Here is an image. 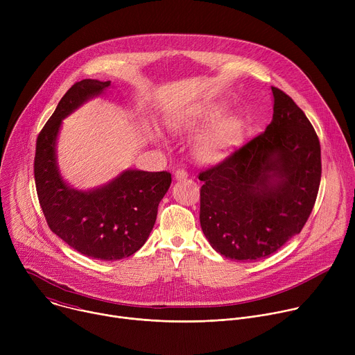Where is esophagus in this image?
<instances>
[{"mask_svg":"<svg viewBox=\"0 0 355 355\" xmlns=\"http://www.w3.org/2000/svg\"><path fill=\"white\" fill-rule=\"evenodd\" d=\"M174 177H175V180L177 181H181V180H185V178H188V173H187V170H177L175 173H174Z\"/></svg>","mask_w":355,"mask_h":355,"instance_id":"obj_1","label":"esophagus"}]
</instances>
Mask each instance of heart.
Returning <instances> with one entry per match:
<instances>
[{
  "label": "heart",
  "instance_id": "obj_1",
  "mask_svg": "<svg viewBox=\"0 0 355 355\" xmlns=\"http://www.w3.org/2000/svg\"><path fill=\"white\" fill-rule=\"evenodd\" d=\"M222 116V110L212 108L195 118H173L168 125L174 135H187L218 122ZM244 133L245 126L241 118H226L196 139L192 147L193 157L204 164L220 163L241 146Z\"/></svg>",
  "mask_w": 355,
  "mask_h": 355
}]
</instances>
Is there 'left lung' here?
Listing matches in <instances>:
<instances>
[{
	"instance_id": "1",
	"label": "left lung",
	"mask_w": 355,
	"mask_h": 355,
	"mask_svg": "<svg viewBox=\"0 0 355 355\" xmlns=\"http://www.w3.org/2000/svg\"><path fill=\"white\" fill-rule=\"evenodd\" d=\"M266 132L202 171L200 227L212 248L237 261L270 257L305 226L318 196V135L303 111L272 87Z\"/></svg>"
}]
</instances>
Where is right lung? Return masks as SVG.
Returning a JSON list of instances; mask_svg holds the SVG:
<instances>
[{
	"mask_svg": "<svg viewBox=\"0 0 355 355\" xmlns=\"http://www.w3.org/2000/svg\"><path fill=\"white\" fill-rule=\"evenodd\" d=\"M110 87L111 81L87 78L64 94L37 136L33 168L37 198L52 232L87 257L116 261L135 254L148 239L171 174L129 168L85 191L64 181L56 148L63 119Z\"/></svg>",
	"mask_w": 355,
	"mask_h": 355,
	"instance_id": "obj_1",
	"label": "right lung"
}]
</instances>
